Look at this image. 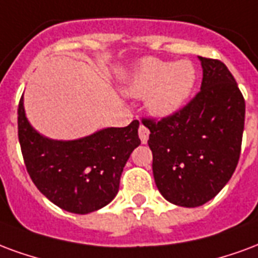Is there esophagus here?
I'll list each match as a JSON object with an SVG mask.
<instances>
[{
	"label": "esophagus",
	"mask_w": 258,
	"mask_h": 258,
	"mask_svg": "<svg viewBox=\"0 0 258 258\" xmlns=\"http://www.w3.org/2000/svg\"><path fill=\"white\" fill-rule=\"evenodd\" d=\"M148 136H150V131H148L144 125H140V127H139V137H140V140H142L143 144L147 143Z\"/></svg>",
	"instance_id": "esophagus-1"
}]
</instances>
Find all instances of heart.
I'll use <instances>...</instances> for the list:
<instances>
[{
    "mask_svg": "<svg viewBox=\"0 0 258 258\" xmlns=\"http://www.w3.org/2000/svg\"><path fill=\"white\" fill-rule=\"evenodd\" d=\"M197 82V71L189 61L178 63L147 59L133 73L127 92L147 96L148 108L157 115H170L187 103Z\"/></svg>",
    "mask_w": 258,
    "mask_h": 258,
    "instance_id": "1",
    "label": "heart"
}]
</instances>
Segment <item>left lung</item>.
I'll return each instance as SVG.
<instances>
[{"instance_id": "1", "label": "left lung", "mask_w": 258, "mask_h": 258, "mask_svg": "<svg viewBox=\"0 0 258 258\" xmlns=\"http://www.w3.org/2000/svg\"><path fill=\"white\" fill-rule=\"evenodd\" d=\"M199 60L204 78L198 93L170 115L143 118L158 189L184 208L206 204L228 183L245 127V99L234 75L221 60Z\"/></svg>"}]
</instances>
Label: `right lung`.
<instances>
[{
	"label": "right lung",
	"instance_id": "right-lung-1",
	"mask_svg": "<svg viewBox=\"0 0 258 258\" xmlns=\"http://www.w3.org/2000/svg\"><path fill=\"white\" fill-rule=\"evenodd\" d=\"M139 121L107 127L73 142L49 140L34 131L18 107V136L24 165L35 187L67 212L86 214L115 198L122 170L140 144Z\"/></svg>",
	"mask_w": 258,
	"mask_h": 258
}]
</instances>
